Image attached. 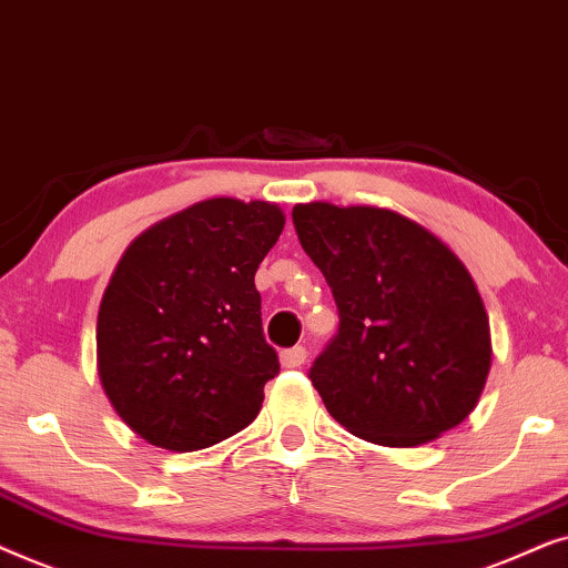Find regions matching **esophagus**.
I'll return each instance as SVG.
<instances>
[{
    "instance_id": "obj_1",
    "label": "esophagus",
    "mask_w": 568,
    "mask_h": 568,
    "mask_svg": "<svg viewBox=\"0 0 568 568\" xmlns=\"http://www.w3.org/2000/svg\"><path fill=\"white\" fill-rule=\"evenodd\" d=\"M306 363V347L304 345H296V347H288V351L280 353V366L283 368H298Z\"/></svg>"
}]
</instances>
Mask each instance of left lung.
<instances>
[{
    "instance_id": "1",
    "label": "left lung",
    "mask_w": 568,
    "mask_h": 568,
    "mask_svg": "<svg viewBox=\"0 0 568 568\" xmlns=\"http://www.w3.org/2000/svg\"><path fill=\"white\" fill-rule=\"evenodd\" d=\"M293 225L339 314L308 372L332 418L382 447L459 426L490 372L488 314L459 256L387 207L308 202Z\"/></svg>"
}]
</instances>
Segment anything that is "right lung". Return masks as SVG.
Here are the masks:
<instances>
[{"mask_svg":"<svg viewBox=\"0 0 568 568\" xmlns=\"http://www.w3.org/2000/svg\"><path fill=\"white\" fill-rule=\"evenodd\" d=\"M283 225L275 202L213 196L121 254L98 308V379L148 444L207 449L256 418L280 363L254 275Z\"/></svg>","mask_w":568,"mask_h":568,"instance_id":"right-lung-1","label":"right lung"}]
</instances>
